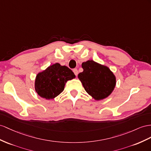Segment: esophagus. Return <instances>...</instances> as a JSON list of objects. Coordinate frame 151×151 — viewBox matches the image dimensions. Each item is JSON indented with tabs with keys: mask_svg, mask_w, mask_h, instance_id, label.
I'll return each mask as SVG.
<instances>
[{
	"mask_svg": "<svg viewBox=\"0 0 151 151\" xmlns=\"http://www.w3.org/2000/svg\"><path fill=\"white\" fill-rule=\"evenodd\" d=\"M73 73H75V75L76 76L78 75V70H77V69H76V68L73 69Z\"/></svg>",
	"mask_w": 151,
	"mask_h": 151,
	"instance_id": "1",
	"label": "esophagus"
}]
</instances>
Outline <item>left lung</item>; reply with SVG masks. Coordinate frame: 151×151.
Returning a JSON list of instances; mask_svg holds the SVG:
<instances>
[{
  "instance_id": "obj_1",
  "label": "left lung",
  "mask_w": 151,
  "mask_h": 151,
  "mask_svg": "<svg viewBox=\"0 0 151 151\" xmlns=\"http://www.w3.org/2000/svg\"><path fill=\"white\" fill-rule=\"evenodd\" d=\"M83 71L78 76L85 90L96 100L108 97L114 89L116 80L110 69L93 60L83 63Z\"/></svg>"
}]
</instances>
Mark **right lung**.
I'll list each match as a JSON object with an SVG mask.
<instances>
[{
	"label": "right lung",
	"mask_w": 151,
	"mask_h": 151,
	"mask_svg": "<svg viewBox=\"0 0 151 151\" xmlns=\"http://www.w3.org/2000/svg\"><path fill=\"white\" fill-rule=\"evenodd\" d=\"M74 78V73L69 68L59 63L54 64L38 73L35 89L41 97L46 99H53L64 91L67 81Z\"/></svg>",
	"instance_id": "add662e5"
}]
</instances>
